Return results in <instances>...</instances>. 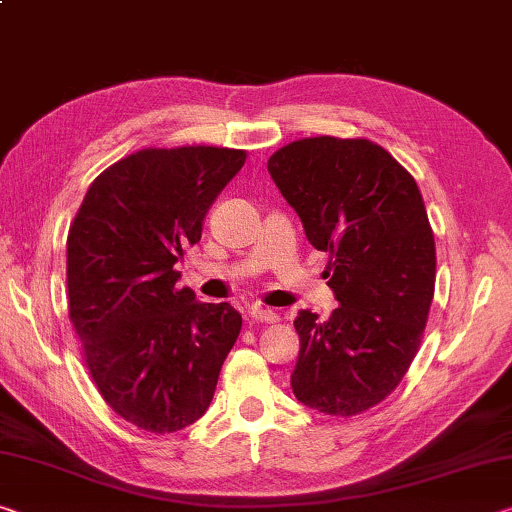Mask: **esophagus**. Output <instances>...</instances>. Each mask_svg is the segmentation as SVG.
<instances>
[{
	"instance_id": "34e87169",
	"label": "esophagus",
	"mask_w": 512,
	"mask_h": 512,
	"mask_svg": "<svg viewBox=\"0 0 512 512\" xmlns=\"http://www.w3.org/2000/svg\"><path fill=\"white\" fill-rule=\"evenodd\" d=\"M250 316H253V321L257 323H278L280 321V314L275 310H269V307L264 305H250Z\"/></svg>"
}]
</instances>
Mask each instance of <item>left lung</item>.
I'll return each instance as SVG.
<instances>
[{
	"label": "left lung",
	"mask_w": 512,
	"mask_h": 512,
	"mask_svg": "<svg viewBox=\"0 0 512 512\" xmlns=\"http://www.w3.org/2000/svg\"><path fill=\"white\" fill-rule=\"evenodd\" d=\"M273 182L328 253L330 319L303 310L291 387L300 403L355 417L401 383L435 294V237L408 170L369 139L312 136L271 154Z\"/></svg>",
	"instance_id": "left-lung-1"
}]
</instances>
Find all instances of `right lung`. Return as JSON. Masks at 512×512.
Instances as JSON below:
<instances>
[{"instance_id":"1","label":"right lung","mask_w":512,"mask_h":512,"mask_svg":"<svg viewBox=\"0 0 512 512\" xmlns=\"http://www.w3.org/2000/svg\"><path fill=\"white\" fill-rule=\"evenodd\" d=\"M246 150L143 148L88 186L68 232V312L104 403L148 433L205 415L241 332L230 303L177 287L175 262Z\"/></svg>"}]
</instances>
